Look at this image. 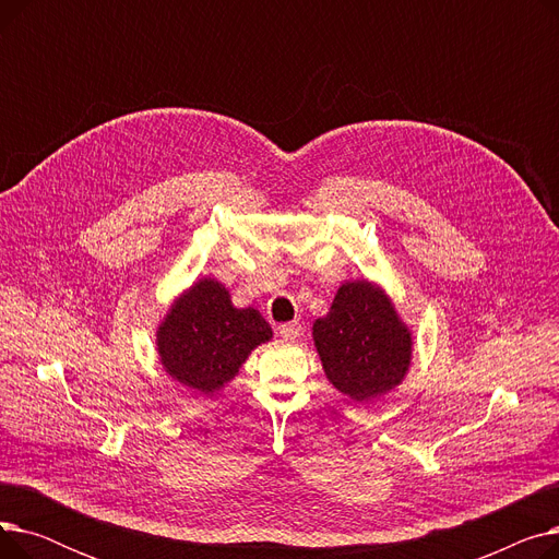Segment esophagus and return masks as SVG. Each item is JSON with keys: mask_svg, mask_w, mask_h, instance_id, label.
Returning a JSON list of instances; mask_svg holds the SVG:
<instances>
[{"mask_svg": "<svg viewBox=\"0 0 559 559\" xmlns=\"http://www.w3.org/2000/svg\"><path fill=\"white\" fill-rule=\"evenodd\" d=\"M299 331H301L299 321H287V324H281V326H278V335H281V337H285V340H295V337H299Z\"/></svg>", "mask_w": 559, "mask_h": 559, "instance_id": "esophagus-1", "label": "esophagus"}]
</instances>
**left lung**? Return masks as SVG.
Segmentation results:
<instances>
[{"mask_svg":"<svg viewBox=\"0 0 559 559\" xmlns=\"http://www.w3.org/2000/svg\"><path fill=\"white\" fill-rule=\"evenodd\" d=\"M312 340L333 388L356 403L396 390L413 362V333L388 292L367 278L340 285Z\"/></svg>","mask_w":559,"mask_h":559,"instance_id":"left-lung-1","label":"left lung"}]
</instances>
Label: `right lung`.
Wrapping results in <instances>:
<instances>
[{
  "mask_svg": "<svg viewBox=\"0 0 559 559\" xmlns=\"http://www.w3.org/2000/svg\"><path fill=\"white\" fill-rule=\"evenodd\" d=\"M272 335L255 308H235L219 281L199 278L169 306L156 329V348L171 380L199 394H215Z\"/></svg>",
  "mask_w": 559,
  "mask_h": 559,
  "instance_id": "1",
  "label": "right lung"
}]
</instances>
